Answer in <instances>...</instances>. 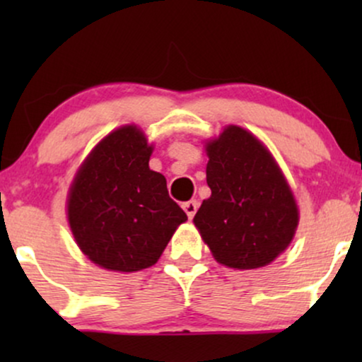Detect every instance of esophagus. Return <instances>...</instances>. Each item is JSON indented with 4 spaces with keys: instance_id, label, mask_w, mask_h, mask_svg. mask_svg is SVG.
Wrapping results in <instances>:
<instances>
[{
    "instance_id": "esophagus-1",
    "label": "esophagus",
    "mask_w": 362,
    "mask_h": 362,
    "mask_svg": "<svg viewBox=\"0 0 362 362\" xmlns=\"http://www.w3.org/2000/svg\"><path fill=\"white\" fill-rule=\"evenodd\" d=\"M182 207H184V211L187 213V216H189V219H192L195 213H197V207H199V202L197 201H187L182 204Z\"/></svg>"
}]
</instances>
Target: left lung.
Here are the masks:
<instances>
[{
    "instance_id": "1",
    "label": "left lung",
    "mask_w": 362,
    "mask_h": 362,
    "mask_svg": "<svg viewBox=\"0 0 362 362\" xmlns=\"http://www.w3.org/2000/svg\"><path fill=\"white\" fill-rule=\"evenodd\" d=\"M206 178L211 197L202 201L194 224L219 264L257 269L289 247L298 206L267 148L243 127L228 126L206 144Z\"/></svg>"
}]
</instances>
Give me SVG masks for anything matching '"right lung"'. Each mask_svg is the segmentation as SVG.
I'll return each instance as SVG.
<instances>
[{
    "label": "right lung",
    "mask_w": 362,
    "mask_h": 362,
    "mask_svg": "<svg viewBox=\"0 0 362 362\" xmlns=\"http://www.w3.org/2000/svg\"><path fill=\"white\" fill-rule=\"evenodd\" d=\"M151 153L141 129L122 126L93 148L74 177L69 226L81 252L103 269L151 267L187 221L165 177L149 170Z\"/></svg>",
    "instance_id": "right-lung-1"
}]
</instances>
